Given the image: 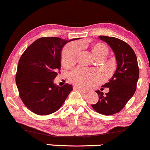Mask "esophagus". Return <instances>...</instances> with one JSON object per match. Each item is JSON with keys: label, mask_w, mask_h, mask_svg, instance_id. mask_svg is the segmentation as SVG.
<instances>
[{"label": "esophagus", "mask_w": 150, "mask_h": 150, "mask_svg": "<svg viewBox=\"0 0 150 150\" xmlns=\"http://www.w3.org/2000/svg\"><path fill=\"white\" fill-rule=\"evenodd\" d=\"M74 88L75 90H78L79 91H80V92H83V93H85V94H86V93H88V91H87V90H83V89H81V88H78V87H74Z\"/></svg>", "instance_id": "esophagus-1"}]
</instances>
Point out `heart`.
I'll return each mask as SVG.
<instances>
[{"instance_id": "b5f03b06", "label": "heart", "mask_w": 150, "mask_h": 150, "mask_svg": "<svg viewBox=\"0 0 150 150\" xmlns=\"http://www.w3.org/2000/svg\"><path fill=\"white\" fill-rule=\"evenodd\" d=\"M91 51L94 56L98 58L101 56H106L108 53V48L104 44L97 42L91 46ZM79 52V47L76 44H70L62 49L61 58L64 66H71L75 63L77 55ZM103 79L100 71L85 68H76L69 74V80L72 83L83 88H88L94 85L100 83Z\"/></svg>"}]
</instances>
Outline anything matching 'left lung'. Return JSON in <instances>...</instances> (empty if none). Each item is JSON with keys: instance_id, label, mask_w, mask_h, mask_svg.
Masks as SVG:
<instances>
[{"instance_id": "8db88e82", "label": "left lung", "mask_w": 150, "mask_h": 150, "mask_svg": "<svg viewBox=\"0 0 150 150\" xmlns=\"http://www.w3.org/2000/svg\"><path fill=\"white\" fill-rule=\"evenodd\" d=\"M110 46L115 55L117 69L112 78L103 88H108V93L97 90L99 100L92 107L95 111L102 115H111L119 112L136 90L139 78V67L134 51L128 44L120 39L108 36H99Z\"/></svg>"}]
</instances>
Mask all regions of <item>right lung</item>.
<instances>
[{"mask_svg": "<svg viewBox=\"0 0 150 150\" xmlns=\"http://www.w3.org/2000/svg\"><path fill=\"white\" fill-rule=\"evenodd\" d=\"M41 38L31 44L18 60L16 84L20 98L29 110L47 115L58 110L72 91L71 85L60 87L53 80L60 72L61 51L68 42Z\"/></svg>", "mask_w": 150, "mask_h": 150, "instance_id": "obj_1", "label": "right lung"}]
</instances>
